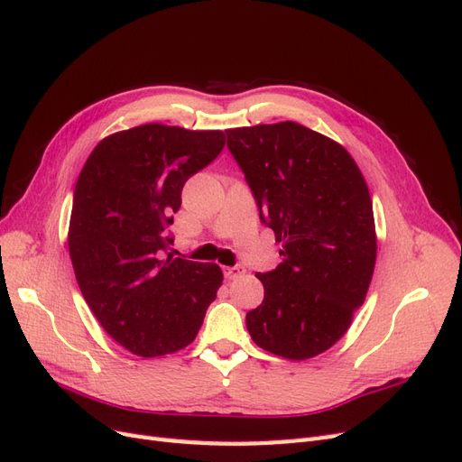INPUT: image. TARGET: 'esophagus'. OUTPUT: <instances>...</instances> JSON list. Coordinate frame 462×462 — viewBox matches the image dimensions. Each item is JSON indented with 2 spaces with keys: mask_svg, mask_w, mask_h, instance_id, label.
Wrapping results in <instances>:
<instances>
[{
  "mask_svg": "<svg viewBox=\"0 0 462 462\" xmlns=\"http://www.w3.org/2000/svg\"><path fill=\"white\" fill-rule=\"evenodd\" d=\"M245 273V268H241V265H231V268H223V275H226V279H236L241 277Z\"/></svg>",
  "mask_w": 462,
  "mask_h": 462,
  "instance_id": "obj_1",
  "label": "esophagus"
}]
</instances>
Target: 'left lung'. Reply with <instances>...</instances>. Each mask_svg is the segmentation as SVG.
<instances>
[{
  "instance_id": "obj_1",
  "label": "left lung",
  "mask_w": 462,
  "mask_h": 462,
  "mask_svg": "<svg viewBox=\"0 0 462 462\" xmlns=\"http://www.w3.org/2000/svg\"><path fill=\"white\" fill-rule=\"evenodd\" d=\"M260 221L283 243L282 263L256 273L263 300L246 329L263 351L312 358L351 326L372 282L375 229L358 165L341 144L285 121L229 129Z\"/></svg>"
}]
</instances>
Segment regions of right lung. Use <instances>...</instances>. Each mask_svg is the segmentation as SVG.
Returning a JSON list of instances; mask_svg holds the SVG:
<instances>
[{
    "label": "right lung",
    "mask_w": 462,
    "mask_h": 462,
    "mask_svg": "<svg viewBox=\"0 0 462 462\" xmlns=\"http://www.w3.org/2000/svg\"><path fill=\"white\" fill-rule=\"evenodd\" d=\"M226 146L221 131L150 123L97 144L79 175L69 223L77 283L102 328L138 356L194 341L223 273L175 258L170 226L187 180Z\"/></svg>",
    "instance_id": "obj_1"
}]
</instances>
